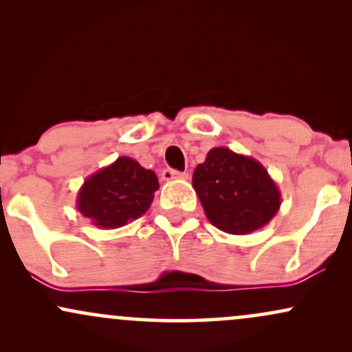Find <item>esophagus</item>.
I'll list each match as a JSON object with an SVG mask.
<instances>
[{"mask_svg":"<svg viewBox=\"0 0 352 352\" xmlns=\"http://www.w3.org/2000/svg\"><path fill=\"white\" fill-rule=\"evenodd\" d=\"M162 179L170 182V180H175V179H182V180H187L188 179V173L187 172H177V170H172V168H165L162 172Z\"/></svg>","mask_w":352,"mask_h":352,"instance_id":"34e87169","label":"esophagus"}]
</instances>
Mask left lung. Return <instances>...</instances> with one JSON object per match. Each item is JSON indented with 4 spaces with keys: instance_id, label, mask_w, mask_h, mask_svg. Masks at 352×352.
Wrapping results in <instances>:
<instances>
[{
    "instance_id": "8db88e82",
    "label": "left lung",
    "mask_w": 352,
    "mask_h": 352,
    "mask_svg": "<svg viewBox=\"0 0 352 352\" xmlns=\"http://www.w3.org/2000/svg\"><path fill=\"white\" fill-rule=\"evenodd\" d=\"M192 185L208 221L230 235H248L270 223L281 193L256 159L213 147L197 165Z\"/></svg>"
}]
</instances>
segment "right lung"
Returning <instances> with one entry per match:
<instances>
[{"instance_id": "obj_1", "label": "right lung", "mask_w": 352, "mask_h": 352, "mask_svg": "<svg viewBox=\"0 0 352 352\" xmlns=\"http://www.w3.org/2000/svg\"><path fill=\"white\" fill-rule=\"evenodd\" d=\"M155 190V172L131 157H119L87 177L78 192L76 207L96 227L119 228L147 212Z\"/></svg>"}]
</instances>
